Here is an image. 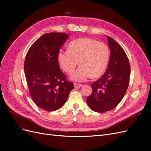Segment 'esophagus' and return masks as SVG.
Here are the masks:
<instances>
[{"label": "esophagus", "instance_id": "34e87169", "mask_svg": "<svg viewBox=\"0 0 151 151\" xmlns=\"http://www.w3.org/2000/svg\"><path fill=\"white\" fill-rule=\"evenodd\" d=\"M74 87H75L76 88H81V87L83 86V85H82V84H77V83H74Z\"/></svg>", "mask_w": 151, "mask_h": 151}]
</instances>
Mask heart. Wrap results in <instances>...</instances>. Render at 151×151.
<instances>
[{"mask_svg":"<svg viewBox=\"0 0 151 151\" xmlns=\"http://www.w3.org/2000/svg\"><path fill=\"white\" fill-rule=\"evenodd\" d=\"M107 45L92 38H80L71 42L68 50H60L58 60L62 69L70 74L79 64L81 65L71 76L72 79L83 82L103 75L109 58Z\"/></svg>","mask_w":151,"mask_h":151,"instance_id":"obj_1","label":"heart"}]
</instances>
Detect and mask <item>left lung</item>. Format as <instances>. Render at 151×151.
<instances>
[{"label": "left lung", "mask_w": 151, "mask_h": 151, "mask_svg": "<svg viewBox=\"0 0 151 151\" xmlns=\"http://www.w3.org/2000/svg\"><path fill=\"white\" fill-rule=\"evenodd\" d=\"M111 55L106 71L91 84L92 94L86 99L95 112L104 113L115 108L122 101L129 84L130 66L124 50L116 41L107 36Z\"/></svg>", "instance_id": "8db88e82"}]
</instances>
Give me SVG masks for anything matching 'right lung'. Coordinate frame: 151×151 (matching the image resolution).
Instances as JSON below:
<instances>
[{
    "mask_svg": "<svg viewBox=\"0 0 151 151\" xmlns=\"http://www.w3.org/2000/svg\"><path fill=\"white\" fill-rule=\"evenodd\" d=\"M69 37L63 33L43 35L32 45L24 69L29 94L38 107L47 111L60 108L74 88L58 65V54Z\"/></svg>",
    "mask_w": 151,
    "mask_h": 151,
    "instance_id": "obj_1",
    "label": "right lung"
}]
</instances>
